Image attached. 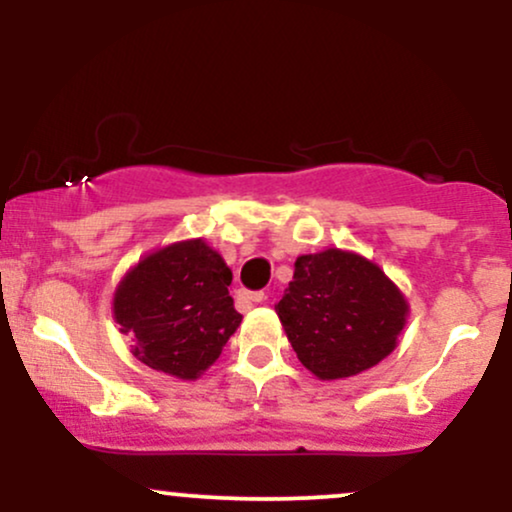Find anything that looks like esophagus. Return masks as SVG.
Returning a JSON list of instances; mask_svg holds the SVG:
<instances>
[{"instance_id": "obj_1", "label": "esophagus", "mask_w": 512, "mask_h": 512, "mask_svg": "<svg viewBox=\"0 0 512 512\" xmlns=\"http://www.w3.org/2000/svg\"><path fill=\"white\" fill-rule=\"evenodd\" d=\"M240 298H243L245 303H262L267 296H264V291H243Z\"/></svg>"}]
</instances>
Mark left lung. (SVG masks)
<instances>
[{
	"instance_id": "left-lung-1",
	"label": "left lung",
	"mask_w": 512,
	"mask_h": 512,
	"mask_svg": "<svg viewBox=\"0 0 512 512\" xmlns=\"http://www.w3.org/2000/svg\"><path fill=\"white\" fill-rule=\"evenodd\" d=\"M274 310L298 361L322 380L383 361L407 320V301L380 267L334 248L298 257Z\"/></svg>"
}]
</instances>
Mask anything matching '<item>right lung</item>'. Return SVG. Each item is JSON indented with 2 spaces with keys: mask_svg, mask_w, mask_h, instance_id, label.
I'll use <instances>...</instances> for the list:
<instances>
[{
  "mask_svg": "<svg viewBox=\"0 0 512 512\" xmlns=\"http://www.w3.org/2000/svg\"><path fill=\"white\" fill-rule=\"evenodd\" d=\"M231 269L202 240L144 257L115 293V320L149 368L192 380L221 356L243 315L228 296Z\"/></svg>",
  "mask_w": 512,
  "mask_h": 512,
  "instance_id": "right-lung-1",
  "label": "right lung"
}]
</instances>
